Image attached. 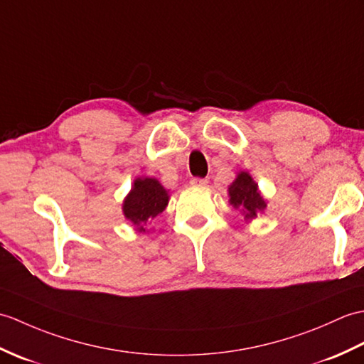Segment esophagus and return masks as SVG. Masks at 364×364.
<instances>
[{
    "label": "esophagus",
    "instance_id": "esophagus-1",
    "mask_svg": "<svg viewBox=\"0 0 364 364\" xmlns=\"http://www.w3.org/2000/svg\"><path fill=\"white\" fill-rule=\"evenodd\" d=\"M208 183L207 179H200V177H193L191 179V185H195V187H205Z\"/></svg>",
    "mask_w": 364,
    "mask_h": 364
}]
</instances>
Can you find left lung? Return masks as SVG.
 Masks as SVG:
<instances>
[{
    "label": "left lung",
    "instance_id": "left-lung-1",
    "mask_svg": "<svg viewBox=\"0 0 364 364\" xmlns=\"http://www.w3.org/2000/svg\"><path fill=\"white\" fill-rule=\"evenodd\" d=\"M229 203L240 208L245 215V220H254L266 208V200L258 191V185L249 173L240 171L237 179L229 185Z\"/></svg>",
    "mask_w": 364,
    "mask_h": 364
}]
</instances>
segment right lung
Returning <instances> with one entry per match:
<instances>
[{
    "mask_svg": "<svg viewBox=\"0 0 364 364\" xmlns=\"http://www.w3.org/2000/svg\"><path fill=\"white\" fill-rule=\"evenodd\" d=\"M168 190H165L154 177H139L134 181L132 190L129 191L123 203V213L136 230L146 232L144 225L154 220L168 205Z\"/></svg>",
    "mask_w": 364,
    "mask_h": 364,
    "instance_id": "obj_1",
    "label": "right lung"
}]
</instances>
